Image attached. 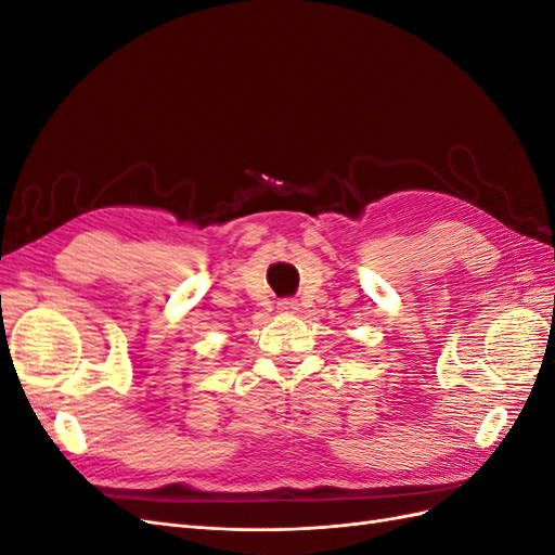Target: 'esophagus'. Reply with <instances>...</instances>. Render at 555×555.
I'll return each instance as SVG.
<instances>
[{
	"mask_svg": "<svg viewBox=\"0 0 555 555\" xmlns=\"http://www.w3.org/2000/svg\"><path fill=\"white\" fill-rule=\"evenodd\" d=\"M278 310L284 312V314H296L300 310V306H298L296 298H284V300H280V304H278Z\"/></svg>",
	"mask_w": 555,
	"mask_h": 555,
	"instance_id": "1",
	"label": "esophagus"
}]
</instances>
